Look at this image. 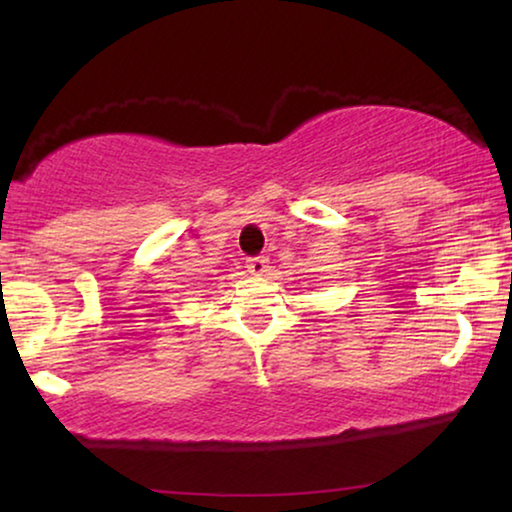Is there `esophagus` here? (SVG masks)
I'll list each match as a JSON object with an SVG mask.
<instances>
[{
	"mask_svg": "<svg viewBox=\"0 0 512 512\" xmlns=\"http://www.w3.org/2000/svg\"><path fill=\"white\" fill-rule=\"evenodd\" d=\"M247 270L251 275H265L268 272V256H251L247 258Z\"/></svg>",
	"mask_w": 512,
	"mask_h": 512,
	"instance_id": "esophagus-1",
	"label": "esophagus"
}]
</instances>
